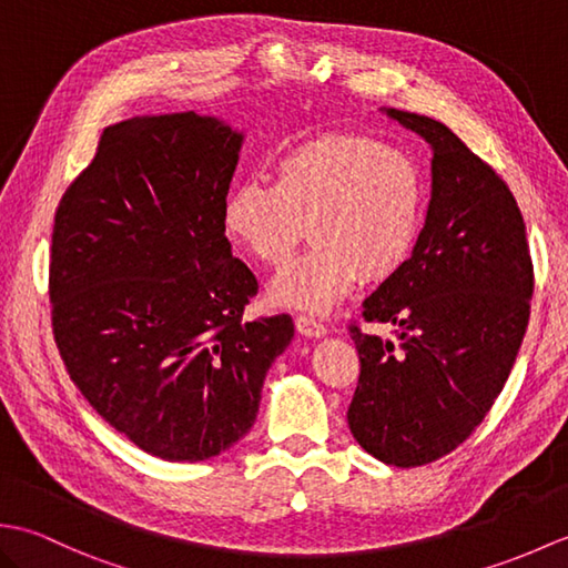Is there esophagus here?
Returning a JSON list of instances; mask_svg holds the SVG:
<instances>
[{
  "label": "esophagus",
  "mask_w": 568,
  "mask_h": 568,
  "mask_svg": "<svg viewBox=\"0 0 568 568\" xmlns=\"http://www.w3.org/2000/svg\"><path fill=\"white\" fill-rule=\"evenodd\" d=\"M295 327L300 334H305V336H322L324 332H327V327H324V324L312 315H297Z\"/></svg>",
  "instance_id": "esophagus-1"
}]
</instances>
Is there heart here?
Segmentation results:
<instances>
[{
    "label": "heart",
    "mask_w": 568,
    "mask_h": 568,
    "mask_svg": "<svg viewBox=\"0 0 568 568\" xmlns=\"http://www.w3.org/2000/svg\"><path fill=\"white\" fill-rule=\"evenodd\" d=\"M427 216L419 165L390 143L334 134L283 153L273 185L246 180L224 204V229L248 256L281 268L305 239L312 248L271 285L275 305L322 312L354 283L381 285L413 258Z\"/></svg>",
    "instance_id": "heart-1"
}]
</instances>
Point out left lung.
<instances>
[{
	"label": "left lung",
	"mask_w": 568,
	"mask_h": 568,
	"mask_svg": "<svg viewBox=\"0 0 568 568\" xmlns=\"http://www.w3.org/2000/svg\"><path fill=\"white\" fill-rule=\"evenodd\" d=\"M432 151V200L413 258L385 281L361 317V373L348 429L390 466H425L484 422L515 366L529 322L535 268L510 187L437 119L388 110Z\"/></svg>",
	"instance_id": "obj_1"
}]
</instances>
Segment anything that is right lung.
Masks as SVG:
<instances>
[{"mask_svg":"<svg viewBox=\"0 0 568 568\" xmlns=\"http://www.w3.org/2000/svg\"><path fill=\"white\" fill-rule=\"evenodd\" d=\"M239 149L212 116L126 119L55 210L60 358L104 422L165 462H204L244 437L295 332L291 315L244 320L258 281L224 236Z\"/></svg>","mask_w":568,"mask_h":568,"instance_id":"obj_1","label":"right lung"}]
</instances>
